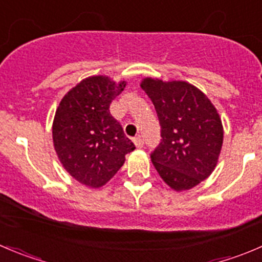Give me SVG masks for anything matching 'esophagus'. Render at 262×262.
<instances>
[{"label":"esophagus","instance_id":"obj_1","mask_svg":"<svg viewBox=\"0 0 262 262\" xmlns=\"http://www.w3.org/2000/svg\"><path fill=\"white\" fill-rule=\"evenodd\" d=\"M133 142H134V144H136L137 147L138 148H141V147H143V144H144V141H143V138H142L141 136H138V137H136V138L133 139Z\"/></svg>","mask_w":262,"mask_h":262}]
</instances>
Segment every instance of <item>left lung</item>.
I'll use <instances>...</instances> for the list:
<instances>
[{"label": "left lung", "mask_w": 262, "mask_h": 262, "mask_svg": "<svg viewBox=\"0 0 262 262\" xmlns=\"http://www.w3.org/2000/svg\"><path fill=\"white\" fill-rule=\"evenodd\" d=\"M161 125V143L150 160L176 191L196 186L213 172L223 144V125L210 100L185 81L144 78Z\"/></svg>", "instance_id": "8db88e82"}]
</instances>
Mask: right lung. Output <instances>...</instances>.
<instances>
[{
  "label": "right lung",
  "mask_w": 262,
  "mask_h": 262,
  "mask_svg": "<svg viewBox=\"0 0 262 262\" xmlns=\"http://www.w3.org/2000/svg\"><path fill=\"white\" fill-rule=\"evenodd\" d=\"M106 76L84 78L66 94L53 120V143L68 173L89 187H101L124 165L136 146L110 114L125 87Z\"/></svg>",
  "instance_id": "obj_1"
}]
</instances>
